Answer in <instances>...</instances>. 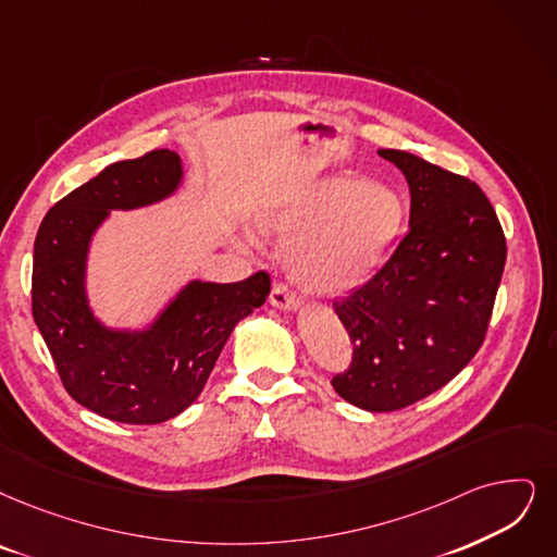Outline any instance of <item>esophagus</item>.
<instances>
[{
	"label": "esophagus",
	"instance_id": "esophagus-1",
	"mask_svg": "<svg viewBox=\"0 0 557 557\" xmlns=\"http://www.w3.org/2000/svg\"><path fill=\"white\" fill-rule=\"evenodd\" d=\"M270 304L278 310H287V313L299 308V299L290 290H287V285H283V283H274L272 293H270Z\"/></svg>",
	"mask_w": 557,
	"mask_h": 557
}]
</instances>
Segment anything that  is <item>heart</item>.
<instances>
[{"label":"heart","mask_w":557,"mask_h":557,"mask_svg":"<svg viewBox=\"0 0 557 557\" xmlns=\"http://www.w3.org/2000/svg\"><path fill=\"white\" fill-rule=\"evenodd\" d=\"M393 187L331 175L256 216L260 235L285 247L293 281L308 295L341 297L380 270L405 226Z\"/></svg>","instance_id":"1"}]
</instances>
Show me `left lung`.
Returning <instances> with one entry per match:
<instances>
[{
    "label": "left lung",
    "mask_w": 557,
    "mask_h": 557,
    "mask_svg": "<svg viewBox=\"0 0 557 557\" xmlns=\"http://www.w3.org/2000/svg\"><path fill=\"white\" fill-rule=\"evenodd\" d=\"M409 233L391 260L333 310L354 356L333 388L366 411H397L446 386L478 354L505 270V235L484 191L405 150Z\"/></svg>",
    "instance_id": "8db88e82"
}]
</instances>
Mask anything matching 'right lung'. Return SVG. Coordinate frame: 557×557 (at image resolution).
Instances as JSON below:
<instances>
[{"instance_id": "right-lung-1", "label": "right lung", "mask_w": 557, "mask_h": 557, "mask_svg": "<svg viewBox=\"0 0 557 557\" xmlns=\"http://www.w3.org/2000/svg\"><path fill=\"white\" fill-rule=\"evenodd\" d=\"M181 154L164 148L102 169L46 214L34 244L32 310L73 399L109 420L154 425L201 395L239 320L270 295V276L187 281L144 326H111L88 297V253L111 210L162 203L181 189Z\"/></svg>"}]
</instances>
